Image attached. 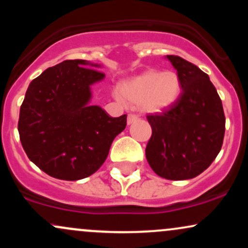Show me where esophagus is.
Masks as SVG:
<instances>
[{"label": "esophagus", "instance_id": "obj_1", "mask_svg": "<svg viewBox=\"0 0 248 248\" xmlns=\"http://www.w3.org/2000/svg\"><path fill=\"white\" fill-rule=\"evenodd\" d=\"M138 119H139V116H138V115H135V114H128V118H127V124H133V122H135L136 120H138Z\"/></svg>", "mask_w": 248, "mask_h": 248}]
</instances>
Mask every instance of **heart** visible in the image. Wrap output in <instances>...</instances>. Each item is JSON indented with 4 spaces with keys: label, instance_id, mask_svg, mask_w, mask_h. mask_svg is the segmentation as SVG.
<instances>
[{
    "label": "heart",
    "instance_id": "b5f03b06",
    "mask_svg": "<svg viewBox=\"0 0 248 248\" xmlns=\"http://www.w3.org/2000/svg\"><path fill=\"white\" fill-rule=\"evenodd\" d=\"M121 96L132 106L141 107L149 113L169 109L181 92L179 77L173 71H146L122 82Z\"/></svg>",
    "mask_w": 248,
    "mask_h": 248
}]
</instances>
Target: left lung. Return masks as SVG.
<instances>
[{"label":"left lung","mask_w":248,"mask_h":248,"mask_svg":"<svg viewBox=\"0 0 248 248\" xmlns=\"http://www.w3.org/2000/svg\"><path fill=\"white\" fill-rule=\"evenodd\" d=\"M177 70L182 92L169 109L147 115L152 136L146 157L161 177L182 181L207 169L220 152L225 114L209 76L178 56H167Z\"/></svg>","instance_id":"8db88e82"}]
</instances>
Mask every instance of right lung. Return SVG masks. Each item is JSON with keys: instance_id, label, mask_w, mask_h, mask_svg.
I'll return each mask as SVG.
<instances>
[{"instance_id": "add662e5", "label": "right lung", "mask_w": 248, "mask_h": 248, "mask_svg": "<svg viewBox=\"0 0 248 248\" xmlns=\"http://www.w3.org/2000/svg\"><path fill=\"white\" fill-rule=\"evenodd\" d=\"M82 59L64 61L30 82L22 102L18 133L31 162L64 181L88 177L102 166L127 115L112 118L88 105L91 85L104 79Z\"/></svg>"}]
</instances>
